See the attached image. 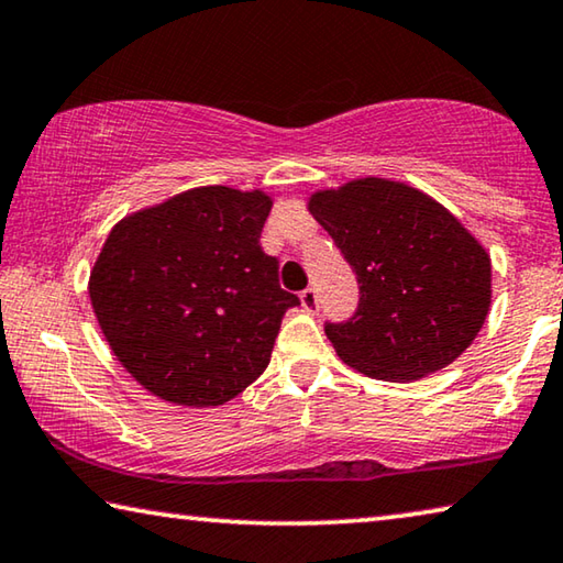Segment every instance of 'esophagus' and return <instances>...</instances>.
Wrapping results in <instances>:
<instances>
[{
    "mask_svg": "<svg viewBox=\"0 0 563 563\" xmlns=\"http://www.w3.org/2000/svg\"><path fill=\"white\" fill-rule=\"evenodd\" d=\"M300 306L302 310H308V313H318L320 308V300H318V290L316 288H306L300 292Z\"/></svg>",
    "mask_w": 563,
    "mask_h": 563,
    "instance_id": "1",
    "label": "esophagus"
}]
</instances>
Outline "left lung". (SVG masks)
I'll list each match as a JSON object with an SVG mask.
<instances>
[{
  "label": "left lung",
  "mask_w": 563,
  "mask_h": 563,
  "mask_svg": "<svg viewBox=\"0 0 563 563\" xmlns=\"http://www.w3.org/2000/svg\"><path fill=\"white\" fill-rule=\"evenodd\" d=\"M308 210L358 280L355 313L325 323L343 363L406 383L445 368L474 343L490 306V257L441 202L363 177L316 192Z\"/></svg>",
  "instance_id": "1"
}]
</instances>
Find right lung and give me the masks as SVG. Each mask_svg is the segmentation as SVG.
Listing matches in <instances>:
<instances>
[{
	"instance_id": "right-lung-1",
	"label": "right lung",
	"mask_w": 563,
	"mask_h": 563,
	"mask_svg": "<svg viewBox=\"0 0 563 563\" xmlns=\"http://www.w3.org/2000/svg\"><path fill=\"white\" fill-rule=\"evenodd\" d=\"M273 200L195 187L120 220L89 275L97 323L124 371L177 406H220L271 363L283 316L261 233Z\"/></svg>"
}]
</instances>
